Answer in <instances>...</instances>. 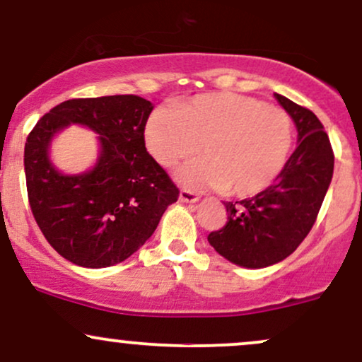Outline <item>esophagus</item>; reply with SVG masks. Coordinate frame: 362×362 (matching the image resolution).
Segmentation results:
<instances>
[{"label": "esophagus", "instance_id": "34e87169", "mask_svg": "<svg viewBox=\"0 0 362 362\" xmlns=\"http://www.w3.org/2000/svg\"><path fill=\"white\" fill-rule=\"evenodd\" d=\"M180 199H181V202H185V203H197L199 197L197 193H193V191H189V189H181L180 191Z\"/></svg>", "mask_w": 362, "mask_h": 362}]
</instances>
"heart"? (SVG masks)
<instances>
[{"label": "heart", "instance_id": "obj_1", "mask_svg": "<svg viewBox=\"0 0 362 362\" xmlns=\"http://www.w3.org/2000/svg\"><path fill=\"white\" fill-rule=\"evenodd\" d=\"M293 139V120L283 108L227 91L157 108L146 125L148 152L165 168L197 154L203 142L206 156L181 169L182 185L239 198L256 197L278 180Z\"/></svg>", "mask_w": 362, "mask_h": 362}]
</instances>
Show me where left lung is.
Segmentation results:
<instances>
[{
	"mask_svg": "<svg viewBox=\"0 0 362 362\" xmlns=\"http://www.w3.org/2000/svg\"><path fill=\"white\" fill-rule=\"evenodd\" d=\"M276 100L295 122L298 147L266 191L225 203L227 223L208 235L220 256L252 269L295 252L315 223L334 174V151L317 115L281 95Z\"/></svg>",
	"mask_w": 362,
	"mask_h": 362,
	"instance_id": "8db88e82",
	"label": "left lung"
}]
</instances>
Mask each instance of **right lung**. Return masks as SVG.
Masks as SVG:
<instances>
[{"mask_svg": "<svg viewBox=\"0 0 362 362\" xmlns=\"http://www.w3.org/2000/svg\"><path fill=\"white\" fill-rule=\"evenodd\" d=\"M151 101L135 95L74 98L45 113L25 144V177L33 218L72 264L108 267L130 257L154 233L180 189L147 152ZM69 122L100 135L91 172L66 177L48 159L49 140Z\"/></svg>", "mask_w": 362, "mask_h": 362, "instance_id": "obj_1", "label": "right lung"}]
</instances>
